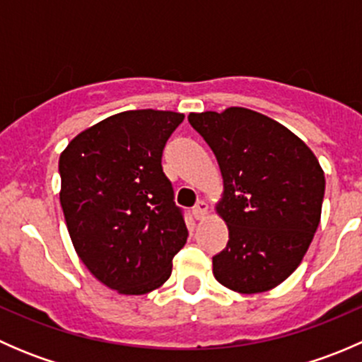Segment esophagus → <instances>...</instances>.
<instances>
[{"label":"esophagus","mask_w":362,"mask_h":362,"mask_svg":"<svg viewBox=\"0 0 362 362\" xmlns=\"http://www.w3.org/2000/svg\"><path fill=\"white\" fill-rule=\"evenodd\" d=\"M206 214H208V203L203 202V199L196 203V206L192 208V215H194L196 218H203Z\"/></svg>","instance_id":"34e87169"}]
</instances>
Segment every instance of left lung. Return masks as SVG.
I'll use <instances>...</instances> for the list:
<instances>
[{"label":"left lung","instance_id":"obj_1","mask_svg":"<svg viewBox=\"0 0 362 362\" xmlns=\"http://www.w3.org/2000/svg\"><path fill=\"white\" fill-rule=\"evenodd\" d=\"M221 166L224 192L215 210L229 229L214 255L217 282L242 294L282 284L305 257L320 222L326 178L293 131L249 108L191 113Z\"/></svg>","mask_w":362,"mask_h":362}]
</instances>
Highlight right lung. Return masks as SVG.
Returning a JSON list of instances; mask_svg holds the SVG:
<instances>
[{
	"label": "right lung",
	"mask_w": 362,
	"mask_h": 362,
	"mask_svg": "<svg viewBox=\"0 0 362 362\" xmlns=\"http://www.w3.org/2000/svg\"><path fill=\"white\" fill-rule=\"evenodd\" d=\"M184 113L120 112L76 134L59 158L69 238L90 273L119 294H147L171 275L187 242L160 166Z\"/></svg>",
	"instance_id": "1"
}]
</instances>
